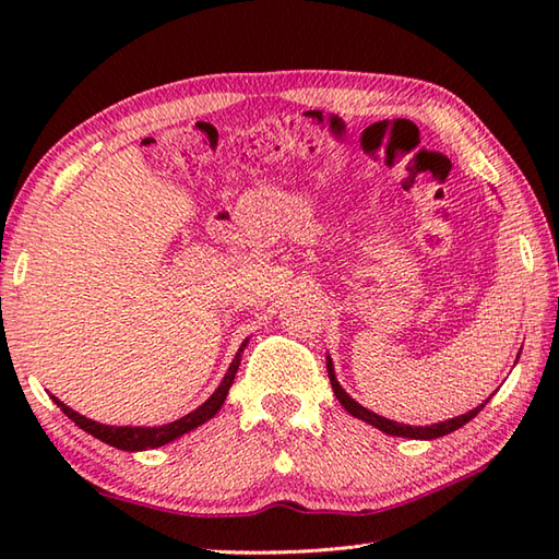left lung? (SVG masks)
I'll return each mask as SVG.
<instances>
[{"instance_id": "obj_1", "label": "left lung", "mask_w": 559, "mask_h": 559, "mask_svg": "<svg viewBox=\"0 0 559 559\" xmlns=\"http://www.w3.org/2000/svg\"><path fill=\"white\" fill-rule=\"evenodd\" d=\"M519 355H521V353H519ZM519 355H516V360H519ZM326 372H329V379H331V389H334V394H336L341 406L346 408V411L353 415V418L370 423L372 427H377V430H382V432H386V435H391V437H406V439H437V437H444V435H449V432L459 430V427H463L468 420L476 418V415L485 408V403L490 401V399L483 401L480 406H476L473 411L463 413V415H456V418L442 420V423L425 425V427H420V425H406V423L389 420V418H384V415H377L374 411H367V408L360 406V403L355 401L353 396H348L346 389H343V386L338 384L334 362H331V355H326Z\"/></svg>"}]
</instances>
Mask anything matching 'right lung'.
I'll list each match as a JSON object with an SVG mask.
<instances>
[{
	"label": "right lung",
	"instance_id": "add662e5",
	"mask_svg": "<svg viewBox=\"0 0 559 559\" xmlns=\"http://www.w3.org/2000/svg\"><path fill=\"white\" fill-rule=\"evenodd\" d=\"M247 343H249V338H245L240 350L235 353V358H233V362H230V367H228V372H225L223 382L218 384V389L213 391V394H211L204 403H201L199 408H194L192 413L182 415L180 420L168 423V425H158V427H132V425L117 427V425H103V423H96V420L86 418V415L71 411V408L67 406V403H62L57 396H52V401L57 403L59 408H62V413L67 415L69 420H74V423L81 427L83 432L93 435V437L100 439V442H105V444H110V447H115V449H122V451H146V449H156V447H163V444H168V442H175L177 437H182V435H187V432L197 430L199 425H204L206 420H211L213 415H216V413L221 411V406L225 403V396H228V391H230V386H233V382H235L237 367H240V360H242V353H245V348H247Z\"/></svg>",
	"mask_w": 559,
	"mask_h": 559
}]
</instances>
